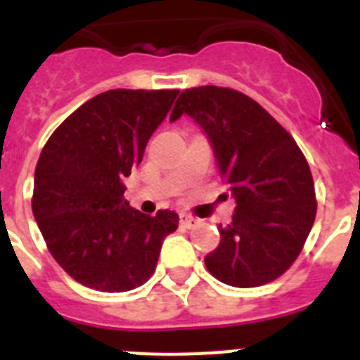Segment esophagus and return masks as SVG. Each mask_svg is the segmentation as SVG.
Returning <instances> with one entry per match:
<instances>
[{
  "mask_svg": "<svg viewBox=\"0 0 360 360\" xmlns=\"http://www.w3.org/2000/svg\"><path fill=\"white\" fill-rule=\"evenodd\" d=\"M180 224H182L184 227H189V229H191V227L198 226V224H200V220H198V218H195V217H191V214L182 213V214H180Z\"/></svg>",
  "mask_w": 360,
  "mask_h": 360,
  "instance_id": "34e87169",
  "label": "esophagus"
}]
</instances>
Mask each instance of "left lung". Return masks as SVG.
I'll return each mask as SVG.
<instances>
[{"instance_id":"obj_1","label":"left lung","mask_w":360,"mask_h":360,"mask_svg":"<svg viewBox=\"0 0 360 360\" xmlns=\"http://www.w3.org/2000/svg\"><path fill=\"white\" fill-rule=\"evenodd\" d=\"M182 115L207 136L236 202L231 222L218 226L220 244L205 255V266L235 288L275 281L299 257L317 213L308 162L268 110L233 89H187L171 122Z\"/></svg>"}]
</instances>
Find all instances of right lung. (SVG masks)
<instances>
[{"instance_id": "1", "label": "right lung", "mask_w": 360, "mask_h": 360, "mask_svg": "<svg viewBox=\"0 0 360 360\" xmlns=\"http://www.w3.org/2000/svg\"><path fill=\"white\" fill-rule=\"evenodd\" d=\"M180 91L115 89L85 101L52 133L34 173L32 213L47 248L76 282L107 293L146 284L178 214L140 213L124 178Z\"/></svg>"}]
</instances>
